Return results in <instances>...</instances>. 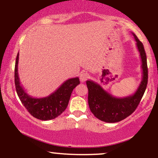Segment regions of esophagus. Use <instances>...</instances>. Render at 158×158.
<instances>
[{"mask_svg": "<svg viewBox=\"0 0 158 158\" xmlns=\"http://www.w3.org/2000/svg\"><path fill=\"white\" fill-rule=\"evenodd\" d=\"M88 73H81L79 76V79H80L81 81H85L87 80V79L88 78Z\"/></svg>", "mask_w": 158, "mask_h": 158, "instance_id": "1", "label": "esophagus"}]
</instances>
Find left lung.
<instances>
[{"label":"left lung","mask_w":158,"mask_h":158,"mask_svg":"<svg viewBox=\"0 0 158 158\" xmlns=\"http://www.w3.org/2000/svg\"><path fill=\"white\" fill-rule=\"evenodd\" d=\"M133 34L141 59L142 80L135 93L128 97L118 98L107 92L97 82L88 80V105L97 118L106 123H117L126 119L135 111L142 99L148 83V68L144 47L135 34Z\"/></svg>","instance_id":"left-lung-1"}]
</instances>
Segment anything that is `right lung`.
Segmentation results:
<instances>
[{"instance_id": "1", "label": "right lung", "mask_w": 158, "mask_h": 158, "mask_svg": "<svg viewBox=\"0 0 158 158\" xmlns=\"http://www.w3.org/2000/svg\"><path fill=\"white\" fill-rule=\"evenodd\" d=\"M19 52L16 57L15 66V84L20 100L28 112L41 120L55 119L64 111L68 106L72 91L80 83L78 77L66 80L58 89L48 97L35 98L29 95L23 88L18 72Z\"/></svg>"}]
</instances>
